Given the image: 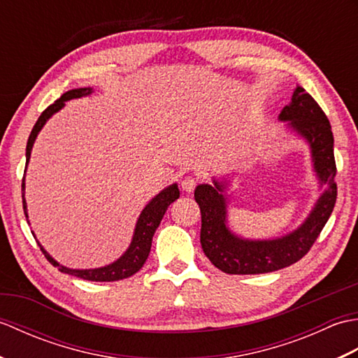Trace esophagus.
<instances>
[{"instance_id":"34e87169","label":"esophagus","mask_w":358,"mask_h":358,"mask_svg":"<svg viewBox=\"0 0 358 358\" xmlns=\"http://www.w3.org/2000/svg\"><path fill=\"white\" fill-rule=\"evenodd\" d=\"M195 186H196V180L192 177H186L183 181H181V187H183V191L187 194H192Z\"/></svg>"}]
</instances>
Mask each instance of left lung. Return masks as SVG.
Segmentation results:
<instances>
[{
  "label": "left lung",
  "instance_id": "8db88e82",
  "mask_svg": "<svg viewBox=\"0 0 358 358\" xmlns=\"http://www.w3.org/2000/svg\"><path fill=\"white\" fill-rule=\"evenodd\" d=\"M278 120L309 146L320 195L296 229L275 238L252 240L235 234L227 224L229 180L212 178V185L196 186L195 201L201 210L203 252L215 268L226 273H266L296 263L314 245L336 206L337 169L328 117L305 89L296 86L291 103L280 112Z\"/></svg>",
  "mask_w": 358,
  "mask_h": 358
}]
</instances>
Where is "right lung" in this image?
<instances>
[{"label": "right lung", "mask_w": 358, "mask_h": 358, "mask_svg": "<svg viewBox=\"0 0 358 358\" xmlns=\"http://www.w3.org/2000/svg\"><path fill=\"white\" fill-rule=\"evenodd\" d=\"M94 92L92 87H78V89H71L67 90L66 94H63L62 96L58 98V100L50 104L48 109H45L38 121L35 123L32 132L29 135V140H27V146H26V169H24V178H22V185H21V192H22V208H24V214L27 218V223H29V215H27V203L24 199V192H26V171H27V164H29V159H30V154H32V148H34V143L36 140L38 134H40L41 129L44 127V124L48 123L49 118H52L55 115L57 112L62 110L66 101H71L75 100V98H81V96H87ZM180 196V189L178 185L173 183L169 185L167 187H164L162 192L157 194L154 199H152L144 209L141 210V214L136 220V224H135V229H134V235H132V241L129 248L124 250V254L121 255L120 258H117L115 262H112L106 266H101V268H94V269H72V268H67V266L59 264L55 258H53L48 250H45L41 243L36 240L38 245H40L41 250L44 257L48 258V260L58 268V271H62L64 273H69V275L73 277H78L83 280H89V281H117V280H123L134 275L135 272H138L143 264L146 263L149 252H150V246H152V237H154V234L157 231V227L159 226L163 220V215L166 214L167 208H169V204L173 203ZM34 234V232H32ZM35 237V234H34ZM36 238V237H35Z\"/></svg>", "instance_id": "1"}]
</instances>
